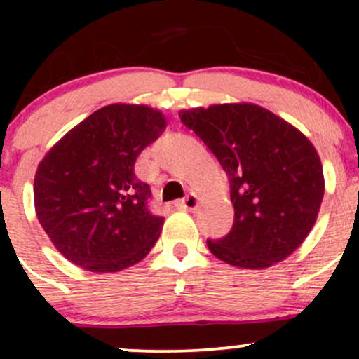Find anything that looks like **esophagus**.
Listing matches in <instances>:
<instances>
[{"label":"esophagus","instance_id":"1","mask_svg":"<svg viewBox=\"0 0 359 359\" xmlns=\"http://www.w3.org/2000/svg\"><path fill=\"white\" fill-rule=\"evenodd\" d=\"M197 205H199V199H197L196 194H187L182 201L177 203V208L185 209V211H196Z\"/></svg>","mask_w":359,"mask_h":359}]
</instances>
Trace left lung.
Returning a JSON list of instances; mask_svg holds the SVG:
<instances>
[{"label": "left lung", "instance_id": "1", "mask_svg": "<svg viewBox=\"0 0 359 359\" xmlns=\"http://www.w3.org/2000/svg\"><path fill=\"white\" fill-rule=\"evenodd\" d=\"M179 116L229 180L233 228L219 240H208L209 251L253 270L290 257L311 233L324 196L323 165L312 143L257 104H214Z\"/></svg>", "mask_w": 359, "mask_h": 359}]
</instances>
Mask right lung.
Listing matches in <instances>:
<instances>
[{
    "label": "right lung",
    "mask_w": 359,
    "mask_h": 359,
    "mask_svg": "<svg viewBox=\"0 0 359 359\" xmlns=\"http://www.w3.org/2000/svg\"><path fill=\"white\" fill-rule=\"evenodd\" d=\"M163 130L160 111L111 104L45 155L34 184L36 217L69 262L109 273L154 248L163 217L151 211L150 185L135 175V162Z\"/></svg>",
    "instance_id": "right-lung-1"
}]
</instances>
